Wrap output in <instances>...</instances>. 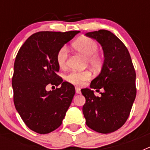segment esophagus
Here are the masks:
<instances>
[{
    "label": "esophagus",
    "mask_w": 150,
    "mask_h": 150,
    "mask_svg": "<svg viewBox=\"0 0 150 150\" xmlns=\"http://www.w3.org/2000/svg\"><path fill=\"white\" fill-rule=\"evenodd\" d=\"M75 89H76V94H80V93H81L80 88H79V87H75Z\"/></svg>",
    "instance_id": "obj_1"
}]
</instances>
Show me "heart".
<instances>
[{"label": "heart", "instance_id": "b5f03b06", "mask_svg": "<svg viewBox=\"0 0 150 150\" xmlns=\"http://www.w3.org/2000/svg\"><path fill=\"white\" fill-rule=\"evenodd\" d=\"M73 47L79 53L86 57L88 64L95 69H98L103 63V58L97 51L98 50V44L95 40L87 37H83L76 40L73 43ZM68 50L67 46H62L56 55V62L61 69L65 68L67 66ZM91 77L89 71H73L66 76V79L69 83L74 85H81L83 82L88 80Z\"/></svg>", "mask_w": 150, "mask_h": 150}]
</instances>
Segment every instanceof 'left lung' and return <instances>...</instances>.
I'll use <instances>...</instances> for the list:
<instances>
[{
  "label": "left lung",
  "instance_id": "obj_1",
  "mask_svg": "<svg viewBox=\"0 0 150 150\" xmlns=\"http://www.w3.org/2000/svg\"><path fill=\"white\" fill-rule=\"evenodd\" d=\"M96 40L104 52V63L90 88L104 89L96 97L91 88H83L86 98L83 112L91 129L102 134L113 132L126 122L136 97V74L128 49L116 35L107 30L86 34Z\"/></svg>",
  "mask_w": 150,
  "mask_h": 150
}]
</instances>
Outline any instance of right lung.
<instances>
[{
    "mask_svg": "<svg viewBox=\"0 0 150 150\" xmlns=\"http://www.w3.org/2000/svg\"><path fill=\"white\" fill-rule=\"evenodd\" d=\"M79 32L35 33L16 57L12 79L14 104L24 122L37 133L48 134L59 128L71 105L75 88L57 75L59 67L56 55ZM50 83L61 87L46 91Z\"/></svg>",
    "mask_w": 150,
    "mask_h": 150,
    "instance_id": "add662e5",
    "label": "right lung"
}]
</instances>
